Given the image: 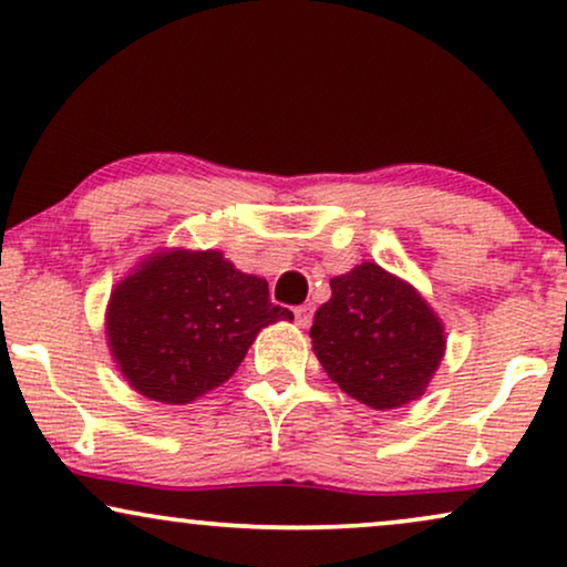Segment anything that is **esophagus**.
<instances>
[{
  "label": "esophagus",
  "mask_w": 567,
  "mask_h": 567,
  "mask_svg": "<svg viewBox=\"0 0 567 567\" xmlns=\"http://www.w3.org/2000/svg\"><path fill=\"white\" fill-rule=\"evenodd\" d=\"M293 315H297V326L307 328L312 322V305H301L293 310Z\"/></svg>",
  "instance_id": "obj_1"
}]
</instances>
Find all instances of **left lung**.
Segmentation results:
<instances>
[{
  "instance_id": "1",
  "label": "left lung",
  "mask_w": 567,
  "mask_h": 567,
  "mask_svg": "<svg viewBox=\"0 0 567 567\" xmlns=\"http://www.w3.org/2000/svg\"><path fill=\"white\" fill-rule=\"evenodd\" d=\"M310 338L328 378L372 409L419 399L445 354L432 307L378 262L330 278V299L315 312Z\"/></svg>"
}]
</instances>
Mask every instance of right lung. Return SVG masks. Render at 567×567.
Wrapping results in <instances>:
<instances>
[{"mask_svg": "<svg viewBox=\"0 0 567 567\" xmlns=\"http://www.w3.org/2000/svg\"><path fill=\"white\" fill-rule=\"evenodd\" d=\"M278 320L293 315L270 301L266 278L241 274L216 249H164L116 284L106 338L137 393L182 406L229 380Z\"/></svg>", "mask_w": 567, "mask_h": 567, "instance_id": "add662e5", "label": "right lung"}]
</instances>
